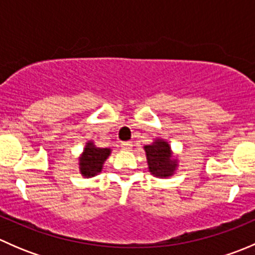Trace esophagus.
<instances>
[{"label":"esophagus","instance_id":"esophagus-1","mask_svg":"<svg viewBox=\"0 0 255 255\" xmlns=\"http://www.w3.org/2000/svg\"><path fill=\"white\" fill-rule=\"evenodd\" d=\"M121 146H122L125 150H129V149H132L133 144L132 142H122V144H121Z\"/></svg>","mask_w":255,"mask_h":255}]
</instances>
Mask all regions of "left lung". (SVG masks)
I'll return each instance as SVG.
<instances>
[{
  "label": "left lung",
  "mask_w": 255,
  "mask_h": 255,
  "mask_svg": "<svg viewBox=\"0 0 255 255\" xmlns=\"http://www.w3.org/2000/svg\"><path fill=\"white\" fill-rule=\"evenodd\" d=\"M148 160V168L153 175L159 177L171 176L175 171L177 164L171 158V149L168 142L163 139L155 140L150 145L144 146Z\"/></svg>",
  "instance_id": "1"
}]
</instances>
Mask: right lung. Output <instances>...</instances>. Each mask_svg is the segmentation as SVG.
I'll list each match as a JSON object with an SVG mask.
<instances>
[{
	"instance_id": "obj_1",
	"label": "right lung",
	"mask_w": 255,
	"mask_h": 255,
	"mask_svg": "<svg viewBox=\"0 0 255 255\" xmlns=\"http://www.w3.org/2000/svg\"><path fill=\"white\" fill-rule=\"evenodd\" d=\"M110 153H111V149L99 148L92 142L87 143L79 163L82 176L91 177L101 173L102 165L105 160L109 158Z\"/></svg>"
}]
</instances>
